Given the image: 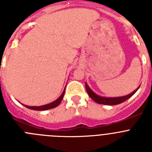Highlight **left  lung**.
Masks as SVG:
<instances>
[{
    "instance_id": "1",
    "label": "left lung",
    "mask_w": 152,
    "mask_h": 152,
    "mask_svg": "<svg viewBox=\"0 0 152 152\" xmlns=\"http://www.w3.org/2000/svg\"><path fill=\"white\" fill-rule=\"evenodd\" d=\"M86 91L88 92V95L90 96V97L94 101H95L96 103H100V104H104V105H117L119 103H123V102L126 101V100H128L129 98L131 97L132 95L138 91V89L139 88V87L137 88L135 91H134L133 92L131 93L130 94L126 95L124 96H119V97H103V96H100L96 95V94L93 92L90 88L88 86V84H85Z\"/></svg>"
}]
</instances>
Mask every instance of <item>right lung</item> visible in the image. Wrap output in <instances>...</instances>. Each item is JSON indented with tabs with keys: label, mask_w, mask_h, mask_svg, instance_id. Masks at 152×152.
Returning a JSON list of instances; mask_svg holds the SVG:
<instances>
[{
	"label": "right lung",
	"mask_w": 152,
	"mask_h": 152,
	"mask_svg": "<svg viewBox=\"0 0 152 152\" xmlns=\"http://www.w3.org/2000/svg\"><path fill=\"white\" fill-rule=\"evenodd\" d=\"M64 91H63L62 94H61V96L58 98L56 101L52 102V103H49V104H46V105L41 106V107H29V106H26V105H25V107H27V108L29 109H31V110H39V111L46 110H50V109L55 108V107H56L57 106L59 105L60 103H61V100H62L63 96H64Z\"/></svg>",
	"instance_id": "1"
}]
</instances>
